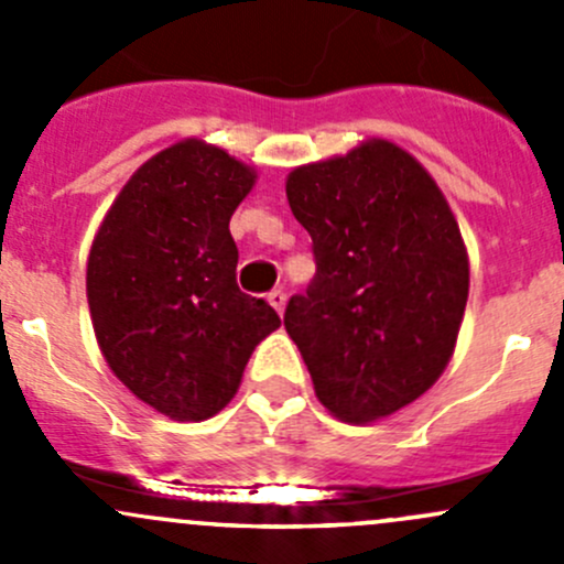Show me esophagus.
I'll return each mask as SVG.
<instances>
[{
  "label": "esophagus",
  "instance_id": "34e87169",
  "mask_svg": "<svg viewBox=\"0 0 564 564\" xmlns=\"http://www.w3.org/2000/svg\"><path fill=\"white\" fill-rule=\"evenodd\" d=\"M267 300H270V305L278 311V314H283V308H286V294H283L281 289H272V292L267 294Z\"/></svg>",
  "mask_w": 564,
  "mask_h": 564
}]
</instances>
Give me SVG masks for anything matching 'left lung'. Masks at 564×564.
Returning <instances> with one entry per match:
<instances>
[{"label":"left lung","instance_id":"obj_1","mask_svg":"<svg viewBox=\"0 0 564 564\" xmlns=\"http://www.w3.org/2000/svg\"><path fill=\"white\" fill-rule=\"evenodd\" d=\"M316 275L286 305L316 398L366 425L417 401L451 362L469 256L445 193L406 150L368 139L286 176Z\"/></svg>","mask_w":564,"mask_h":564}]
</instances>
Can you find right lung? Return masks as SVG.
Returning a JSON list of instances; mask_svg holds the SVG:
<instances>
[{
    "label": "right lung",
    "mask_w": 564,
    "mask_h": 564,
    "mask_svg": "<svg viewBox=\"0 0 564 564\" xmlns=\"http://www.w3.org/2000/svg\"><path fill=\"white\" fill-rule=\"evenodd\" d=\"M253 185V166L220 147L176 141L124 182L89 248V316L108 368L180 423L218 414L281 327L237 286L229 220Z\"/></svg>",
    "instance_id": "1"
}]
</instances>
